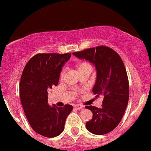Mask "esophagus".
I'll list each match as a JSON object with an SVG mask.
<instances>
[{
	"mask_svg": "<svg viewBox=\"0 0 151 151\" xmlns=\"http://www.w3.org/2000/svg\"><path fill=\"white\" fill-rule=\"evenodd\" d=\"M74 108L77 110H80L83 108V106L81 105H80V104H76V105L74 106Z\"/></svg>",
	"mask_w": 151,
	"mask_h": 151,
	"instance_id": "1",
	"label": "esophagus"
}]
</instances>
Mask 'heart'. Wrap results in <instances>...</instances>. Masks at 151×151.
<instances>
[{"mask_svg":"<svg viewBox=\"0 0 151 151\" xmlns=\"http://www.w3.org/2000/svg\"><path fill=\"white\" fill-rule=\"evenodd\" d=\"M89 67H90L89 66V64L86 63V62H78L77 65H76V68H77V70L78 72L79 71L81 70L84 69V68H89ZM62 76H63V73L62 74Z\"/></svg>","mask_w":151,"mask_h":151,"instance_id":"b5f03b06","label":"heart"}]
</instances>
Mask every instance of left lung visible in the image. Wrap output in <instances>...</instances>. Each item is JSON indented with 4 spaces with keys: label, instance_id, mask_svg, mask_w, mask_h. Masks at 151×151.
I'll return each mask as SVG.
<instances>
[{
    "label": "left lung",
    "instance_id": "obj_1",
    "mask_svg": "<svg viewBox=\"0 0 151 151\" xmlns=\"http://www.w3.org/2000/svg\"><path fill=\"white\" fill-rule=\"evenodd\" d=\"M73 54L95 66L97 76L92 92L96 98H104L101 108L86 106L93 114L92 120L86 123V129L96 135L108 134L120 123L128 105L129 84L124 64L118 53L106 46Z\"/></svg>",
    "mask_w": 151,
    "mask_h": 151
}]
</instances>
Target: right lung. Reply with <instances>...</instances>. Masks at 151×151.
Instances as JSON below:
<instances>
[{
    "label": "right lung",
    "instance_id": "right-lung-1",
    "mask_svg": "<svg viewBox=\"0 0 151 151\" xmlns=\"http://www.w3.org/2000/svg\"><path fill=\"white\" fill-rule=\"evenodd\" d=\"M71 53H38L26 64L20 83V101L28 123L35 132L45 137H55L65 128L73 106H50L47 94L57 86L62 67Z\"/></svg>",
    "mask_w": 151,
    "mask_h": 151
}]
</instances>
